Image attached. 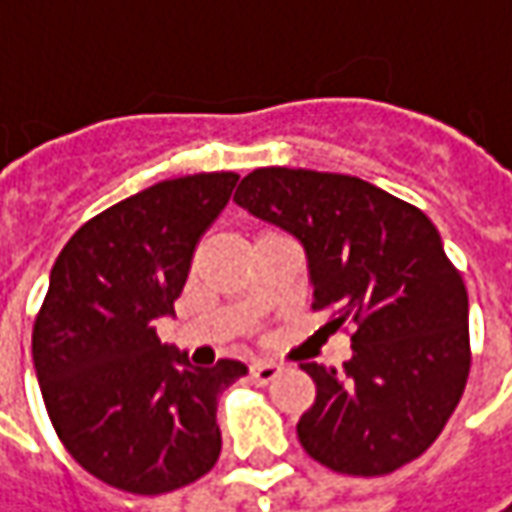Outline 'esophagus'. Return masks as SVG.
Returning <instances> with one entry per match:
<instances>
[{
	"label": "esophagus",
	"mask_w": 512,
	"mask_h": 512,
	"mask_svg": "<svg viewBox=\"0 0 512 512\" xmlns=\"http://www.w3.org/2000/svg\"><path fill=\"white\" fill-rule=\"evenodd\" d=\"M280 367L278 364H272V361H255L252 364V381L255 384H269V381H275L278 378Z\"/></svg>",
	"instance_id": "esophagus-1"
}]
</instances>
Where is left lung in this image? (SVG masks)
<instances>
[{
    "label": "left lung",
    "mask_w": 512,
    "mask_h": 512,
    "mask_svg": "<svg viewBox=\"0 0 512 512\" xmlns=\"http://www.w3.org/2000/svg\"><path fill=\"white\" fill-rule=\"evenodd\" d=\"M234 203L306 252L312 309L352 329L344 369L300 364L315 404L303 450L346 476H387L418 458L461 401L470 372L467 289L430 217L361 177L255 168Z\"/></svg>",
    "instance_id": "1"
}]
</instances>
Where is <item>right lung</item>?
I'll use <instances>...</instances> for the list:
<instances>
[{"mask_svg": "<svg viewBox=\"0 0 512 512\" xmlns=\"http://www.w3.org/2000/svg\"><path fill=\"white\" fill-rule=\"evenodd\" d=\"M234 171L189 174L91 217L56 257L34 323V369L56 435L105 484L160 496L220 456L217 398L246 375L194 367L160 344L200 237L226 209Z\"/></svg>", "mask_w": 512, "mask_h": 512, "instance_id": "add662e5", "label": "right lung"}]
</instances>
